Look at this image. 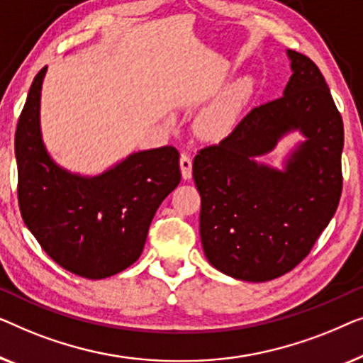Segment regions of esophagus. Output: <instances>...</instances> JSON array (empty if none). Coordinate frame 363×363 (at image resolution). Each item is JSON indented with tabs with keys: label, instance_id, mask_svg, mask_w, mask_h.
Returning <instances> with one entry per match:
<instances>
[{
	"label": "esophagus",
	"instance_id": "obj_1",
	"mask_svg": "<svg viewBox=\"0 0 363 363\" xmlns=\"http://www.w3.org/2000/svg\"><path fill=\"white\" fill-rule=\"evenodd\" d=\"M179 166H181V172H182V177L184 179H191L192 177V160L191 156L186 155V152H182L181 155V160H179Z\"/></svg>",
	"mask_w": 363,
	"mask_h": 363
}]
</instances>
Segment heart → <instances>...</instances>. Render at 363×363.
<instances>
[{
    "instance_id": "1",
    "label": "heart",
    "mask_w": 363,
    "mask_h": 363,
    "mask_svg": "<svg viewBox=\"0 0 363 363\" xmlns=\"http://www.w3.org/2000/svg\"><path fill=\"white\" fill-rule=\"evenodd\" d=\"M252 90L253 82L248 77L240 79L228 86L199 118V128H201L202 135L208 138H220L227 135L237 123Z\"/></svg>"
}]
</instances>
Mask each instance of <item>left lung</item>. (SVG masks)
<instances>
[{"label":"left lung","instance_id":"1","mask_svg":"<svg viewBox=\"0 0 363 363\" xmlns=\"http://www.w3.org/2000/svg\"><path fill=\"white\" fill-rule=\"evenodd\" d=\"M283 96L257 106L225 140L199 151L202 248L227 277L263 283L308 257L339 206L344 125L313 60L288 49ZM291 132L303 136L281 168L259 160Z\"/></svg>","mask_w":363,"mask_h":363}]
</instances>
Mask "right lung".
Listing matches in <instances>:
<instances>
[{"instance_id":"obj_1","label":"right lung","mask_w":363,"mask_h":363,"mask_svg":"<svg viewBox=\"0 0 363 363\" xmlns=\"http://www.w3.org/2000/svg\"><path fill=\"white\" fill-rule=\"evenodd\" d=\"M45 72L30 85L14 136L23 220L67 272L89 279L113 277L141 257L157 207L181 182L179 152L172 146L135 151L95 176L65 169L40 131Z\"/></svg>"}]
</instances>
